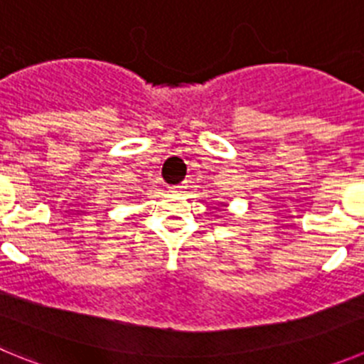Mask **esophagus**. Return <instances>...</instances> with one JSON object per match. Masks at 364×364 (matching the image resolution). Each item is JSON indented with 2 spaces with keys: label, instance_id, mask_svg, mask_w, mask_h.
<instances>
[{
  "label": "esophagus",
  "instance_id": "34e87169",
  "mask_svg": "<svg viewBox=\"0 0 364 364\" xmlns=\"http://www.w3.org/2000/svg\"><path fill=\"white\" fill-rule=\"evenodd\" d=\"M170 188H172V190H174V192H176V190H181L183 186H181V185H176V186H170Z\"/></svg>",
  "mask_w": 364,
  "mask_h": 364
}]
</instances>
